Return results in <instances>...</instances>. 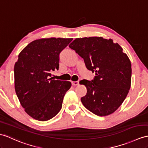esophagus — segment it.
I'll return each mask as SVG.
<instances>
[{"label":"esophagus","instance_id":"obj_1","mask_svg":"<svg viewBox=\"0 0 148 148\" xmlns=\"http://www.w3.org/2000/svg\"><path fill=\"white\" fill-rule=\"evenodd\" d=\"M71 84H72V85H73V86H77V85H78L79 84V82H78V81H76V82L72 81L71 82Z\"/></svg>","mask_w":148,"mask_h":148}]
</instances>
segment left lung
I'll list each match as a JSON object with an SVG mask.
<instances>
[{
  "instance_id": "8db88e82",
  "label": "left lung",
  "mask_w": 148,
  "mask_h": 148,
  "mask_svg": "<svg viewBox=\"0 0 148 148\" xmlns=\"http://www.w3.org/2000/svg\"><path fill=\"white\" fill-rule=\"evenodd\" d=\"M84 60L95 76L82 80L87 92L81 98L85 108L99 116L114 112L124 102L131 87V63L118 43L102 37L77 38L69 45Z\"/></svg>"
}]
</instances>
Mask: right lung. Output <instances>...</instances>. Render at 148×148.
Segmentation results:
<instances>
[{
	"label": "right lung",
	"instance_id": "obj_1",
	"mask_svg": "<svg viewBox=\"0 0 148 148\" xmlns=\"http://www.w3.org/2000/svg\"><path fill=\"white\" fill-rule=\"evenodd\" d=\"M72 38H43L30 42L18 56L14 65L16 95L26 112L36 120L46 121L59 112L70 82L53 80L58 70L60 53Z\"/></svg>",
	"mask_w": 148,
	"mask_h": 148
}]
</instances>
